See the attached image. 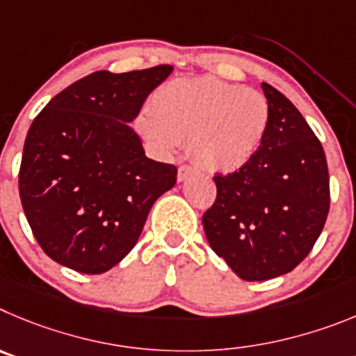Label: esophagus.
Returning a JSON list of instances; mask_svg holds the SVG:
<instances>
[{"label":"esophagus","instance_id":"34e87169","mask_svg":"<svg viewBox=\"0 0 356 356\" xmlns=\"http://www.w3.org/2000/svg\"><path fill=\"white\" fill-rule=\"evenodd\" d=\"M197 174V170H195L193 166H188V165H182L181 168H179V181H186V179L193 177V175Z\"/></svg>","mask_w":356,"mask_h":356}]
</instances>
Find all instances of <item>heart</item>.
<instances>
[{
    "label": "heart",
    "instance_id": "heart-1",
    "mask_svg": "<svg viewBox=\"0 0 356 356\" xmlns=\"http://www.w3.org/2000/svg\"><path fill=\"white\" fill-rule=\"evenodd\" d=\"M138 129L165 154L191 142L198 165L232 174L261 150L270 129V104L259 92L220 79H179L156 92L152 113L140 115Z\"/></svg>",
    "mask_w": 356,
    "mask_h": 356
}]
</instances>
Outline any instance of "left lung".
I'll list each match as a JSON object with an SVG mask.
<instances>
[{
  "label": "left lung",
  "instance_id": "8db88e82",
  "mask_svg": "<svg viewBox=\"0 0 356 356\" xmlns=\"http://www.w3.org/2000/svg\"><path fill=\"white\" fill-rule=\"evenodd\" d=\"M270 129L252 161L216 174V200L202 223L214 254L248 282L289 273L309 255L330 209L321 142L293 102L262 83Z\"/></svg>",
  "mask_w": 356,
  "mask_h": 356
}]
</instances>
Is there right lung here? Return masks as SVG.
<instances>
[{"label":"right lung","mask_w":356,"mask_h":356,"mask_svg":"<svg viewBox=\"0 0 356 356\" xmlns=\"http://www.w3.org/2000/svg\"><path fill=\"white\" fill-rule=\"evenodd\" d=\"M172 65L97 70L54 95L28 131L19 195L40 248L86 275L113 268L138 241L177 168L149 159L129 122Z\"/></svg>","instance_id":"right-lung-1"}]
</instances>
